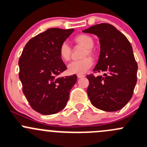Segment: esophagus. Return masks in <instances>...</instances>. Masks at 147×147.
<instances>
[{
	"label": "esophagus",
	"instance_id": "1",
	"mask_svg": "<svg viewBox=\"0 0 147 147\" xmlns=\"http://www.w3.org/2000/svg\"><path fill=\"white\" fill-rule=\"evenodd\" d=\"M84 76H85L82 75V74H78V75H77V77H78V78H83V77H84Z\"/></svg>",
	"mask_w": 147,
	"mask_h": 147
}]
</instances>
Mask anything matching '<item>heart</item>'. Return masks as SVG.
Masks as SVG:
<instances>
[{
    "mask_svg": "<svg viewBox=\"0 0 147 147\" xmlns=\"http://www.w3.org/2000/svg\"><path fill=\"white\" fill-rule=\"evenodd\" d=\"M74 43L85 49L82 57L84 59L79 61H74L68 65V72L71 74H85L93 65V60L88 56H94V52L92 48L94 46V39L91 36L85 34H80L74 37ZM59 56L63 61H69L71 56V49L66 42H63L59 48ZM86 58H85V57Z\"/></svg>",
    "mask_w": 147,
    "mask_h": 147,
    "instance_id": "b5f03b06",
    "label": "heart"
}]
</instances>
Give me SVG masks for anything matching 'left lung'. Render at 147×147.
Segmentation results:
<instances>
[{"label":"left lung","mask_w":147,"mask_h":147,"mask_svg":"<svg viewBox=\"0 0 147 147\" xmlns=\"http://www.w3.org/2000/svg\"><path fill=\"white\" fill-rule=\"evenodd\" d=\"M83 32L93 33L99 38L100 55L94 71L104 74L87 75L88 98L97 109L118 111L130 101L137 81L138 66L131 45L122 33L109 24L95 25Z\"/></svg>","instance_id":"8db88e82"}]
</instances>
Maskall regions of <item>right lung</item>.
<instances>
[{"label": "right lung", "mask_w": 147, "mask_h": 147, "mask_svg": "<svg viewBox=\"0 0 147 147\" xmlns=\"http://www.w3.org/2000/svg\"><path fill=\"white\" fill-rule=\"evenodd\" d=\"M74 29H47L28 40L18 61L23 92L33 110L43 115L56 114L66 107L76 75L58 77L67 68L59 48Z\"/></svg>", "instance_id": "1"}]
</instances>
